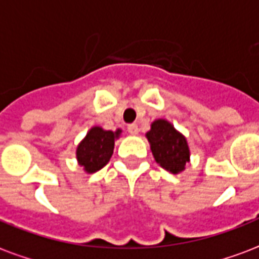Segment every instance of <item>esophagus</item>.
Segmentation results:
<instances>
[{
	"label": "esophagus",
	"mask_w": 259,
	"mask_h": 259,
	"mask_svg": "<svg viewBox=\"0 0 259 259\" xmlns=\"http://www.w3.org/2000/svg\"><path fill=\"white\" fill-rule=\"evenodd\" d=\"M127 132H129L132 136H137L139 135V126L136 123H132L127 126Z\"/></svg>",
	"instance_id": "esophagus-1"
}]
</instances>
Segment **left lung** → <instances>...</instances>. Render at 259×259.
Here are the masks:
<instances>
[{
    "instance_id": "8db88e82",
    "label": "left lung",
    "mask_w": 259,
    "mask_h": 259,
    "mask_svg": "<svg viewBox=\"0 0 259 259\" xmlns=\"http://www.w3.org/2000/svg\"><path fill=\"white\" fill-rule=\"evenodd\" d=\"M155 162L171 174H180L191 162L187 137L167 119H155L145 133Z\"/></svg>"
}]
</instances>
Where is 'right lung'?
I'll return each instance as SVG.
<instances>
[{
    "label": "right lung",
    "mask_w": 259,
    "mask_h": 259,
    "mask_svg": "<svg viewBox=\"0 0 259 259\" xmlns=\"http://www.w3.org/2000/svg\"><path fill=\"white\" fill-rule=\"evenodd\" d=\"M122 135V129L105 130L93 126L76 145V162L88 174H93L110 162L114 154V144Z\"/></svg>",
    "instance_id": "obj_1"
}]
</instances>
